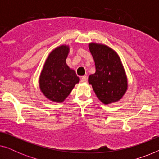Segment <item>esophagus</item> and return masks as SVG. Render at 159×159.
<instances>
[{
  "label": "esophagus",
  "instance_id": "34e87169",
  "mask_svg": "<svg viewBox=\"0 0 159 159\" xmlns=\"http://www.w3.org/2000/svg\"><path fill=\"white\" fill-rule=\"evenodd\" d=\"M81 82H83V83H85V82H88V77H87V76H83V77H82Z\"/></svg>",
  "mask_w": 159,
  "mask_h": 159
}]
</instances>
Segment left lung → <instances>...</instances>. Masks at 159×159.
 <instances>
[{"label": "left lung", "instance_id": "1", "mask_svg": "<svg viewBox=\"0 0 159 159\" xmlns=\"http://www.w3.org/2000/svg\"><path fill=\"white\" fill-rule=\"evenodd\" d=\"M95 73L88 77L98 98L104 104L120 100L127 89V79L118 54L105 45L90 43Z\"/></svg>", "mask_w": 159, "mask_h": 159}]
</instances>
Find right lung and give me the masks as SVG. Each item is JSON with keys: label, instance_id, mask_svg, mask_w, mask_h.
<instances>
[{"label": "right lung", "instance_id": "right-lung-1", "mask_svg": "<svg viewBox=\"0 0 159 159\" xmlns=\"http://www.w3.org/2000/svg\"><path fill=\"white\" fill-rule=\"evenodd\" d=\"M69 48L61 45L49 54L40 76V88L47 98L61 103L80 82L76 72L67 66Z\"/></svg>", "mask_w": 159, "mask_h": 159}]
</instances>
